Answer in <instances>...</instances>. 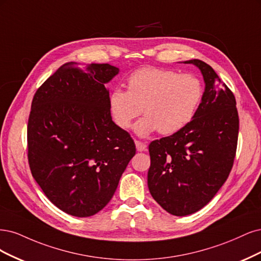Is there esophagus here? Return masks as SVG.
Here are the masks:
<instances>
[{
	"label": "esophagus",
	"mask_w": 261,
	"mask_h": 261,
	"mask_svg": "<svg viewBox=\"0 0 261 261\" xmlns=\"http://www.w3.org/2000/svg\"><path fill=\"white\" fill-rule=\"evenodd\" d=\"M136 146H137V149L139 150V152H144L147 147L145 143H143L141 141H136Z\"/></svg>",
	"instance_id": "obj_1"
}]
</instances>
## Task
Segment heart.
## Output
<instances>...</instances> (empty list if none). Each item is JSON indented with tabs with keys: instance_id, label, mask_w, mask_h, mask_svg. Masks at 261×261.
Returning <instances> with one entry per match:
<instances>
[{
	"instance_id": "1",
	"label": "heart",
	"mask_w": 261,
	"mask_h": 261,
	"mask_svg": "<svg viewBox=\"0 0 261 261\" xmlns=\"http://www.w3.org/2000/svg\"><path fill=\"white\" fill-rule=\"evenodd\" d=\"M204 95L201 81L194 74L143 67L129 74L127 90L116 88L108 95V109L114 122L129 129L144 112L134 131L147 137L155 131L170 136L193 120Z\"/></svg>"
}]
</instances>
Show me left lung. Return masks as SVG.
<instances>
[{"label":"left lung","mask_w":261,"mask_h":261,"mask_svg":"<svg viewBox=\"0 0 261 261\" xmlns=\"http://www.w3.org/2000/svg\"><path fill=\"white\" fill-rule=\"evenodd\" d=\"M205 81L193 120L148 146V190L166 212L188 216L207 205L228 179L237 153L239 114L232 91L203 61L191 60Z\"/></svg>","instance_id":"obj_1"}]
</instances>
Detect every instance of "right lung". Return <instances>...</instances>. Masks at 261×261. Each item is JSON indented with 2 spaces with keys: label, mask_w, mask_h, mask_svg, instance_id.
<instances>
[{
  "label": "right lung",
  "mask_w": 261,
  "mask_h": 261,
  "mask_svg": "<svg viewBox=\"0 0 261 261\" xmlns=\"http://www.w3.org/2000/svg\"><path fill=\"white\" fill-rule=\"evenodd\" d=\"M119 69L66 63L36 92L28 120V162L45 196L66 214L90 217L112 199L136 154L108 109L105 88Z\"/></svg>",
  "instance_id": "add662e5"
}]
</instances>
